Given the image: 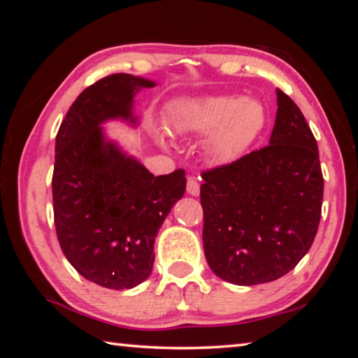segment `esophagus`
Wrapping results in <instances>:
<instances>
[{"label": "esophagus", "mask_w": 358, "mask_h": 358, "mask_svg": "<svg viewBox=\"0 0 358 358\" xmlns=\"http://www.w3.org/2000/svg\"><path fill=\"white\" fill-rule=\"evenodd\" d=\"M186 192L189 194V196H194V197H197L199 194H201V185H199V180L196 177L187 178Z\"/></svg>", "instance_id": "34e87169"}]
</instances>
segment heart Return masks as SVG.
I'll list each match as a JSON object with an SVG mask.
<instances>
[{
    "label": "heart",
    "instance_id": "b5f03b06",
    "mask_svg": "<svg viewBox=\"0 0 358 358\" xmlns=\"http://www.w3.org/2000/svg\"><path fill=\"white\" fill-rule=\"evenodd\" d=\"M172 126L178 134H211L207 153L224 162L259 137L265 126V110L260 102L243 96H205L175 106Z\"/></svg>",
    "mask_w": 358,
    "mask_h": 358
}]
</instances>
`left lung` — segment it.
<instances>
[{"label":"left lung","mask_w":358,"mask_h":358,"mask_svg":"<svg viewBox=\"0 0 358 358\" xmlns=\"http://www.w3.org/2000/svg\"><path fill=\"white\" fill-rule=\"evenodd\" d=\"M270 142L202 173L203 251L211 271L237 286L289 273L316 237L324 197L316 138L295 102L276 90Z\"/></svg>","instance_id":"8db88e82"}]
</instances>
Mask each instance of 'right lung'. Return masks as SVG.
Instances as JSON below:
<instances>
[{
  "mask_svg": "<svg viewBox=\"0 0 358 358\" xmlns=\"http://www.w3.org/2000/svg\"><path fill=\"white\" fill-rule=\"evenodd\" d=\"M156 82L101 78L78 94L57 134L52 192L59 246L83 278L132 289L151 275L155 238L186 189L185 171L155 177L107 137L112 120L137 126L134 96Z\"/></svg>",
  "mask_w": 358,
  "mask_h": 358,
  "instance_id": "obj_1",
  "label": "right lung"
}]
</instances>
